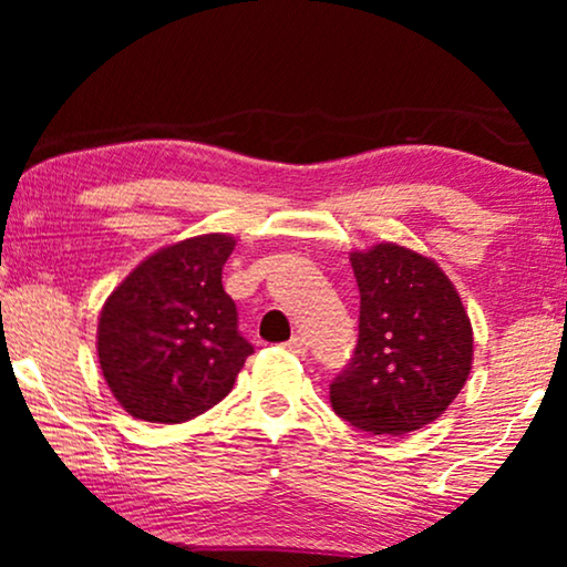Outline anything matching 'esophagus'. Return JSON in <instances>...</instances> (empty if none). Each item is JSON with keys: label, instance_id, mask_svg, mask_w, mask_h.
<instances>
[{"label": "esophagus", "instance_id": "1", "mask_svg": "<svg viewBox=\"0 0 567 567\" xmlns=\"http://www.w3.org/2000/svg\"><path fill=\"white\" fill-rule=\"evenodd\" d=\"M286 351L293 353V355H307V340L299 338V336H293L289 343H286Z\"/></svg>", "mask_w": 567, "mask_h": 567}]
</instances>
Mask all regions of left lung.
<instances>
[{
    "instance_id": "obj_1",
    "label": "left lung",
    "mask_w": 567,
    "mask_h": 567,
    "mask_svg": "<svg viewBox=\"0 0 567 567\" xmlns=\"http://www.w3.org/2000/svg\"><path fill=\"white\" fill-rule=\"evenodd\" d=\"M359 343L330 384L332 410L369 433L417 431L452 405L472 369V324L436 260L382 243L351 252Z\"/></svg>"
}]
</instances>
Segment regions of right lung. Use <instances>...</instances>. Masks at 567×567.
Wrapping results in <instances>:
<instances>
[{"label":"right lung","instance_id":"right-lung-1","mask_svg":"<svg viewBox=\"0 0 567 567\" xmlns=\"http://www.w3.org/2000/svg\"><path fill=\"white\" fill-rule=\"evenodd\" d=\"M235 237L200 235L138 262L107 297L97 359L113 398L138 421H190L235 386L252 346L221 286Z\"/></svg>","mask_w":567,"mask_h":567}]
</instances>
